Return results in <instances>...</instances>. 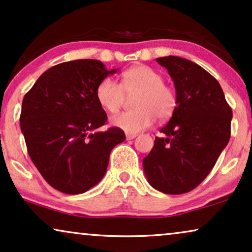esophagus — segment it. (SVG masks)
Instances as JSON below:
<instances>
[{"mask_svg": "<svg viewBox=\"0 0 252 252\" xmlns=\"http://www.w3.org/2000/svg\"><path fill=\"white\" fill-rule=\"evenodd\" d=\"M134 138H136V134H130V133L126 134V139L127 140H133Z\"/></svg>", "mask_w": 252, "mask_h": 252, "instance_id": "1", "label": "esophagus"}]
</instances>
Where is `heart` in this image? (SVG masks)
<instances>
[{"mask_svg":"<svg viewBox=\"0 0 252 252\" xmlns=\"http://www.w3.org/2000/svg\"><path fill=\"white\" fill-rule=\"evenodd\" d=\"M135 93H139L134 103L136 110L120 113L111 120L113 126L126 133L135 134L148 128L155 123L156 117L168 119L177 109L176 90L164 83V78L158 70L145 64L124 71L122 83L112 77L103 78L96 88V98L104 110L116 113L125 103L126 94Z\"/></svg>","mask_w":252,"mask_h":252,"instance_id":"obj_1","label":"heart"}]
</instances>
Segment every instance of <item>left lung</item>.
<instances>
[{
    "instance_id": "obj_1",
    "label": "left lung",
    "mask_w": 252,
    "mask_h": 252,
    "mask_svg": "<svg viewBox=\"0 0 252 252\" xmlns=\"http://www.w3.org/2000/svg\"><path fill=\"white\" fill-rule=\"evenodd\" d=\"M175 83L178 105L143 158L149 184L166 194L190 192L207 177L230 139L233 112L220 84L179 57L158 58Z\"/></svg>"
}]
</instances>
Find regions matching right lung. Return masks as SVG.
Wrapping results in <instances>:
<instances>
[{"label": "right lung", "instance_id": "add662e5", "mask_svg": "<svg viewBox=\"0 0 252 252\" xmlns=\"http://www.w3.org/2000/svg\"><path fill=\"white\" fill-rule=\"evenodd\" d=\"M98 60L67 61L47 69L23 98L21 129L30 158L52 188L83 193L100 182L110 153L125 140L96 98L98 83L114 74Z\"/></svg>", "mask_w": 252, "mask_h": 252}]
</instances>
